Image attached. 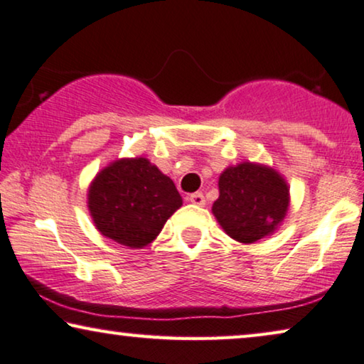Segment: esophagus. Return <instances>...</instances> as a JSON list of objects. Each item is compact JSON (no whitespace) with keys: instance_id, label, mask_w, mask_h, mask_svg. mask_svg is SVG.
I'll return each mask as SVG.
<instances>
[{"instance_id":"1","label":"esophagus","mask_w":364,"mask_h":364,"mask_svg":"<svg viewBox=\"0 0 364 364\" xmlns=\"http://www.w3.org/2000/svg\"><path fill=\"white\" fill-rule=\"evenodd\" d=\"M188 200H191V203L197 205V207H203V205H205V197H203L202 192L192 193L191 197H188Z\"/></svg>"}]
</instances>
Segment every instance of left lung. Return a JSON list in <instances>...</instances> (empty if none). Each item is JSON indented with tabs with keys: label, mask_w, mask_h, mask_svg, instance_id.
Returning a JSON list of instances; mask_svg holds the SVG:
<instances>
[{
	"label": "left lung",
	"mask_w": 364,
	"mask_h": 364,
	"mask_svg": "<svg viewBox=\"0 0 364 364\" xmlns=\"http://www.w3.org/2000/svg\"><path fill=\"white\" fill-rule=\"evenodd\" d=\"M212 212L230 238L243 245L271 236L286 218L291 195L281 173L269 166L245 161L218 177Z\"/></svg>",
	"instance_id": "8db88e82"
}]
</instances>
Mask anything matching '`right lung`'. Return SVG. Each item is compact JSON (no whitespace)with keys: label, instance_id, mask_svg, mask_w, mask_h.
<instances>
[{"label":"right lung","instance_id":"right-lung-1","mask_svg":"<svg viewBox=\"0 0 364 364\" xmlns=\"http://www.w3.org/2000/svg\"><path fill=\"white\" fill-rule=\"evenodd\" d=\"M88 212L105 238L141 250L157 238L182 207L172 178L146 157H123L103 167L87 193Z\"/></svg>","mask_w":364,"mask_h":364}]
</instances>
